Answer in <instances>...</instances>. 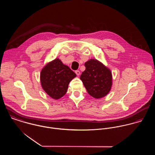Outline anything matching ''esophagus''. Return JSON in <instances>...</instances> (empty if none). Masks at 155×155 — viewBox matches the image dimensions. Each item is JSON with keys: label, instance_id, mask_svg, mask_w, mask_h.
I'll return each mask as SVG.
<instances>
[{"label": "esophagus", "instance_id": "34e87169", "mask_svg": "<svg viewBox=\"0 0 155 155\" xmlns=\"http://www.w3.org/2000/svg\"><path fill=\"white\" fill-rule=\"evenodd\" d=\"M75 73H76V74L78 76H79L80 74H81V72H80L79 70H76V71H75Z\"/></svg>", "mask_w": 155, "mask_h": 155}]
</instances>
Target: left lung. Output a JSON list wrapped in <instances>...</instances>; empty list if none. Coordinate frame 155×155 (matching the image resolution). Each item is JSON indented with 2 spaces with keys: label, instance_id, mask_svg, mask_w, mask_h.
Segmentation results:
<instances>
[{
  "label": "left lung",
  "instance_id": "obj_1",
  "mask_svg": "<svg viewBox=\"0 0 155 155\" xmlns=\"http://www.w3.org/2000/svg\"><path fill=\"white\" fill-rule=\"evenodd\" d=\"M85 66L86 69L80 79L89 94L97 99L105 97L112 86L110 70L96 59H90Z\"/></svg>",
  "mask_w": 155,
  "mask_h": 155
}]
</instances>
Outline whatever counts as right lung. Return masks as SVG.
<instances>
[{"instance_id":"obj_1","label":"right lung","mask_w":155,"mask_h":155,"mask_svg":"<svg viewBox=\"0 0 155 155\" xmlns=\"http://www.w3.org/2000/svg\"><path fill=\"white\" fill-rule=\"evenodd\" d=\"M76 76L68 67L55 58L42 69L40 79L45 92L53 99L58 100L66 94L70 82Z\"/></svg>"}]
</instances>
